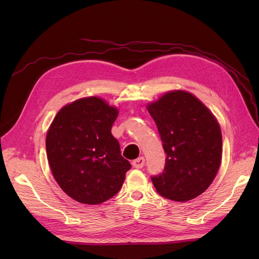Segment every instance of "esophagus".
<instances>
[{
	"label": "esophagus",
	"mask_w": 259,
	"mask_h": 259,
	"mask_svg": "<svg viewBox=\"0 0 259 259\" xmlns=\"http://www.w3.org/2000/svg\"><path fill=\"white\" fill-rule=\"evenodd\" d=\"M132 164H133V166L136 167V168H142L145 165V159L143 158V156H140V158L133 161Z\"/></svg>",
	"instance_id": "obj_1"
}]
</instances>
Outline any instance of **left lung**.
<instances>
[{
    "label": "left lung",
    "mask_w": 259,
    "mask_h": 259,
    "mask_svg": "<svg viewBox=\"0 0 259 259\" xmlns=\"http://www.w3.org/2000/svg\"><path fill=\"white\" fill-rule=\"evenodd\" d=\"M166 153L163 173L151 177L163 198L185 202L204 192L221 166V126L208 108L185 91L147 106Z\"/></svg>",
    "instance_id": "8db88e82"
}]
</instances>
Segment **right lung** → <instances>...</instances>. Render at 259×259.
<instances>
[{
	"label": "right lung",
	"instance_id": "obj_1",
	"mask_svg": "<svg viewBox=\"0 0 259 259\" xmlns=\"http://www.w3.org/2000/svg\"><path fill=\"white\" fill-rule=\"evenodd\" d=\"M119 111L99 97L61 108L46 134V153L59 187L83 204H100L119 192L131 164L111 134Z\"/></svg>",
	"mask_w": 259,
	"mask_h": 259
}]
</instances>
